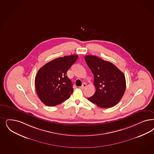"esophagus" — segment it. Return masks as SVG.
<instances>
[{
	"instance_id": "34e87169",
	"label": "esophagus",
	"mask_w": 154,
	"mask_h": 154,
	"mask_svg": "<svg viewBox=\"0 0 154 154\" xmlns=\"http://www.w3.org/2000/svg\"><path fill=\"white\" fill-rule=\"evenodd\" d=\"M86 87V84L85 83H84L81 86H80V88L81 89H84Z\"/></svg>"
}]
</instances>
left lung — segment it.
<instances>
[{"mask_svg": "<svg viewBox=\"0 0 154 154\" xmlns=\"http://www.w3.org/2000/svg\"><path fill=\"white\" fill-rule=\"evenodd\" d=\"M94 75L96 91L88 100L101 108H110L121 101L126 90L125 75L112 63L95 56L85 57Z\"/></svg>", "mask_w": 154, "mask_h": 154, "instance_id": "left-lung-1", "label": "left lung"}]
</instances>
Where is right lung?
I'll return each instance as SVG.
<instances>
[{
  "label": "right lung",
  "mask_w": 154,
  "mask_h": 154,
  "mask_svg": "<svg viewBox=\"0 0 154 154\" xmlns=\"http://www.w3.org/2000/svg\"><path fill=\"white\" fill-rule=\"evenodd\" d=\"M73 54L54 59L38 70L35 83L37 94L45 105H57L68 100L73 91L66 72L78 58Z\"/></svg>",
  "instance_id": "right-lung-1"
}]
</instances>
